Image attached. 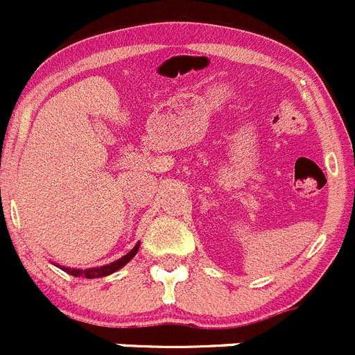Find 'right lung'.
Segmentation results:
<instances>
[{"mask_svg": "<svg viewBox=\"0 0 355 355\" xmlns=\"http://www.w3.org/2000/svg\"><path fill=\"white\" fill-rule=\"evenodd\" d=\"M138 248H140V243H137V246L130 251L128 254H124L123 258L116 259V261L109 263V265L104 266H98V268H87V270H78V268H68V266H61V270L69 273L73 277H83V279H98V277H105V275H111V273L118 272L119 268H123L135 254L138 253Z\"/></svg>", "mask_w": 355, "mask_h": 355, "instance_id": "1", "label": "right lung"}]
</instances>
